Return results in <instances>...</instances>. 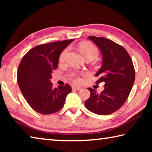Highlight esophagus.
I'll use <instances>...</instances> for the list:
<instances>
[{
    "label": "esophagus",
    "mask_w": 152,
    "mask_h": 152,
    "mask_svg": "<svg viewBox=\"0 0 152 152\" xmlns=\"http://www.w3.org/2000/svg\"><path fill=\"white\" fill-rule=\"evenodd\" d=\"M72 89L76 90V91H80V90H82V88L80 86H73Z\"/></svg>",
    "instance_id": "esophagus-1"
}]
</instances>
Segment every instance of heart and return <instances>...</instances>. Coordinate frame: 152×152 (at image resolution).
<instances>
[{
	"label": "heart",
	"mask_w": 152,
	"mask_h": 152,
	"mask_svg": "<svg viewBox=\"0 0 152 152\" xmlns=\"http://www.w3.org/2000/svg\"><path fill=\"white\" fill-rule=\"evenodd\" d=\"M80 50L81 53L84 57L86 58H96L98 56V50L96 46L92 44L91 43L89 42H84L82 43L80 47ZM69 52V48H67L64 50L60 56V62H63L66 60L67 56ZM71 78H72L74 81L76 82H78L80 81V79L77 77V75L75 73L71 74Z\"/></svg>",
	"instance_id": "b5f03b06"
}]
</instances>
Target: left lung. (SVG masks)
Segmentation results:
<instances>
[{
    "mask_svg": "<svg viewBox=\"0 0 152 152\" xmlns=\"http://www.w3.org/2000/svg\"><path fill=\"white\" fill-rule=\"evenodd\" d=\"M102 54V66L95 74L96 84L104 83V90L97 93L88 88L91 96L85 101L90 111L100 115H110L119 109L127 101L135 81L133 61L121 45L104 37L89 36Z\"/></svg>",
    "mask_w": 152,
    "mask_h": 152,
    "instance_id": "left-lung-1",
    "label": "left lung"
}]
</instances>
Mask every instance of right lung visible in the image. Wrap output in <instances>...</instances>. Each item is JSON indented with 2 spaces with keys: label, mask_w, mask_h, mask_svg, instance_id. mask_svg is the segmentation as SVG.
I'll list each match as a JSON object with an SVG mask.
<instances>
[{
  "label": "right lung",
  "mask_w": 152,
  "mask_h": 152,
  "mask_svg": "<svg viewBox=\"0 0 152 152\" xmlns=\"http://www.w3.org/2000/svg\"><path fill=\"white\" fill-rule=\"evenodd\" d=\"M74 39L42 44L32 48L20 61L17 82L23 96L33 110L43 115L58 112L72 91L66 84L53 88L50 79L58 66L61 53Z\"/></svg>",
  "instance_id": "1"
}]
</instances>
